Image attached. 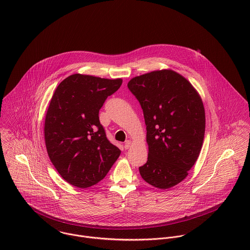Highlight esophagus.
Wrapping results in <instances>:
<instances>
[{"instance_id": "obj_1", "label": "esophagus", "mask_w": 250, "mask_h": 250, "mask_svg": "<svg viewBox=\"0 0 250 250\" xmlns=\"http://www.w3.org/2000/svg\"><path fill=\"white\" fill-rule=\"evenodd\" d=\"M131 145H132L131 141H127V142H125V143H124V148L125 149H129L131 147Z\"/></svg>"}]
</instances>
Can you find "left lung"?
Here are the masks:
<instances>
[{
  "label": "left lung",
  "mask_w": 250,
  "mask_h": 250,
  "mask_svg": "<svg viewBox=\"0 0 250 250\" xmlns=\"http://www.w3.org/2000/svg\"><path fill=\"white\" fill-rule=\"evenodd\" d=\"M128 88L142 106L147 131L148 159L140 173L160 189L174 187L188 176L202 148L201 97L186 78L170 69L135 77Z\"/></svg>",
  "instance_id": "obj_1"
}]
</instances>
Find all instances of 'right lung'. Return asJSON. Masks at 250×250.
Listing matches in <instances>:
<instances>
[{"label": "right lung", "mask_w": 250, "mask_h": 250, "mask_svg": "<svg viewBox=\"0 0 250 250\" xmlns=\"http://www.w3.org/2000/svg\"><path fill=\"white\" fill-rule=\"evenodd\" d=\"M121 84L122 79L73 74L52 96L44 124L46 149L60 175L74 187L97 184L121 153L109 143L99 120L107 96Z\"/></svg>", "instance_id": "obj_1"}]
</instances>
